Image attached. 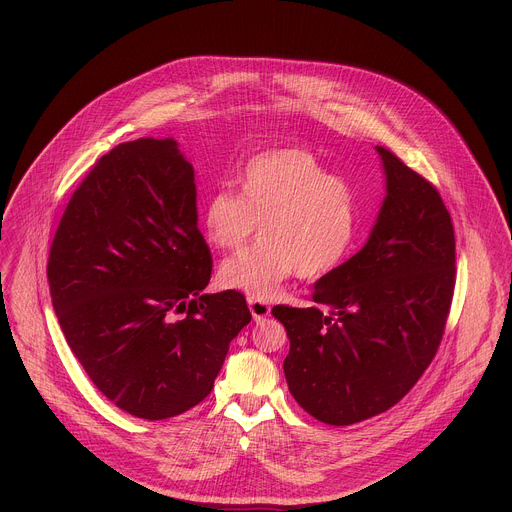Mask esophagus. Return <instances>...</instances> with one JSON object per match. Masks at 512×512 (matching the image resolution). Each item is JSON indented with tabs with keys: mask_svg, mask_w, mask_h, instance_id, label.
I'll return each mask as SVG.
<instances>
[{
	"mask_svg": "<svg viewBox=\"0 0 512 512\" xmlns=\"http://www.w3.org/2000/svg\"><path fill=\"white\" fill-rule=\"evenodd\" d=\"M249 310H251L255 322H263L271 314V306L263 300H257V298H249Z\"/></svg>",
	"mask_w": 512,
	"mask_h": 512,
	"instance_id": "1",
	"label": "esophagus"
}]
</instances>
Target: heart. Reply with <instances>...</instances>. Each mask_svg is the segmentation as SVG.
<instances>
[{
  "label": "heart",
  "instance_id": "heart-1",
  "mask_svg": "<svg viewBox=\"0 0 512 512\" xmlns=\"http://www.w3.org/2000/svg\"><path fill=\"white\" fill-rule=\"evenodd\" d=\"M259 227L263 241L227 259L218 279L269 300L296 271L322 277L346 259L358 231V198L314 152L269 150L245 164L241 194L218 188L202 208L204 237L221 251L243 249Z\"/></svg>",
  "mask_w": 512,
  "mask_h": 512
}]
</instances>
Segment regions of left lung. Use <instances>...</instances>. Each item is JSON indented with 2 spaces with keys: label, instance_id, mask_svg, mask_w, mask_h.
<instances>
[{
  "label": "left lung",
  "instance_id": "8db88e82",
  "mask_svg": "<svg viewBox=\"0 0 512 512\" xmlns=\"http://www.w3.org/2000/svg\"><path fill=\"white\" fill-rule=\"evenodd\" d=\"M387 196L369 241L314 285L312 308L275 306L289 393L312 417L352 425L399 403L440 348L456 239L440 192L377 145Z\"/></svg>",
  "mask_w": 512,
  "mask_h": 512
}]
</instances>
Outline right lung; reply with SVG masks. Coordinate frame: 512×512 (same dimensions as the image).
<instances>
[{
	"label": "right lung",
	"mask_w": 512,
	"mask_h": 512,
	"mask_svg": "<svg viewBox=\"0 0 512 512\" xmlns=\"http://www.w3.org/2000/svg\"><path fill=\"white\" fill-rule=\"evenodd\" d=\"M46 271L72 354L141 419L198 405L251 322L241 291L202 294L212 257L194 168L170 137L119 143L95 164L66 204Z\"/></svg>",
	"instance_id": "1"
}]
</instances>
